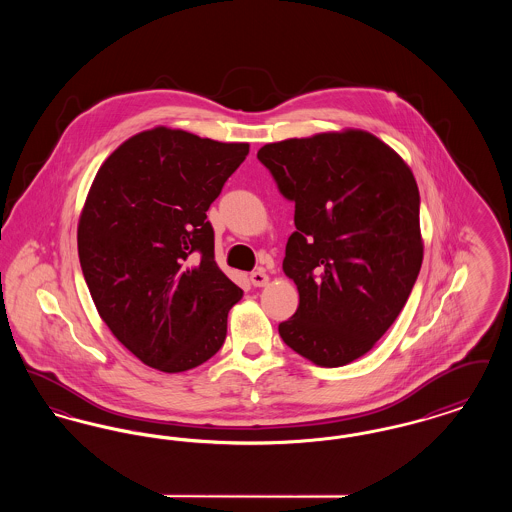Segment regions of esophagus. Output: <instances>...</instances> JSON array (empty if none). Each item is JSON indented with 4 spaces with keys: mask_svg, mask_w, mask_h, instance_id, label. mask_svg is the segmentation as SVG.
<instances>
[{
    "mask_svg": "<svg viewBox=\"0 0 512 512\" xmlns=\"http://www.w3.org/2000/svg\"><path fill=\"white\" fill-rule=\"evenodd\" d=\"M251 284L255 286V288H263V286H267L268 284V274L263 270V268H259V270H255V272H251Z\"/></svg>",
    "mask_w": 512,
    "mask_h": 512,
    "instance_id": "esophagus-1",
    "label": "esophagus"
}]
</instances>
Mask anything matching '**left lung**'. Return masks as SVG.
Returning <instances> with one entry per match:
<instances>
[{"instance_id":"obj_1","label":"left lung","mask_w":512,"mask_h":512,"mask_svg":"<svg viewBox=\"0 0 512 512\" xmlns=\"http://www.w3.org/2000/svg\"><path fill=\"white\" fill-rule=\"evenodd\" d=\"M257 159L295 203L282 268L299 305L280 322V338L315 365H347L388 332L420 272L413 171L355 128L267 144Z\"/></svg>"}]
</instances>
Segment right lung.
<instances>
[{"mask_svg":"<svg viewBox=\"0 0 512 512\" xmlns=\"http://www.w3.org/2000/svg\"><path fill=\"white\" fill-rule=\"evenodd\" d=\"M249 144L157 126L99 167L78 220V257L99 317L144 365L184 372L224 343L244 292L215 261L207 209Z\"/></svg>","mask_w":512,"mask_h":512,"instance_id":"obj_1","label":"right lung"}]
</instances>
